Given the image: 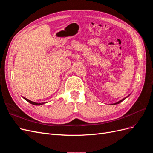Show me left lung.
Wrapping results in <instances>:
<instances>
[{
	"instance_id": "8db88e82",
	"label": "left lung",
	"mask_w": 153,
	"mask_h": 153,
	"mask_svg": "<svg viewBox=\"0 0 153 153\" xmlns=\"http://www.w3.org/2000/svg\"><path fill=\"white\" fill-rule=\"evenodd\" d=\"M126 98H124V99H123L122 100H121V101H118V102H117V103H114V105H116V104H119V103H121V101H123L124 100H125V99H126Z\"/></svg>"
}]
</instances>
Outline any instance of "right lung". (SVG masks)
Wrapping results in <instances>:
<instances>
[{
  "label": "right lung",
  "mask_w": 153,
  "mask_h": 153,
  "mask_svg": "<svg viewBox=\"0 0 153 153\" xmlns=\"http://www.w3.org/2000/svg\"><path fill=\"white\" fill-rule=\"evenodd\" d=\"M26 101H28L29 103H31V104H32V105H43V104H44V103H35V102H33V101H30V100H28V99H27V98H24Z\"/></svg>",
  "instance_id": "add662e5"
}]
</instances>
